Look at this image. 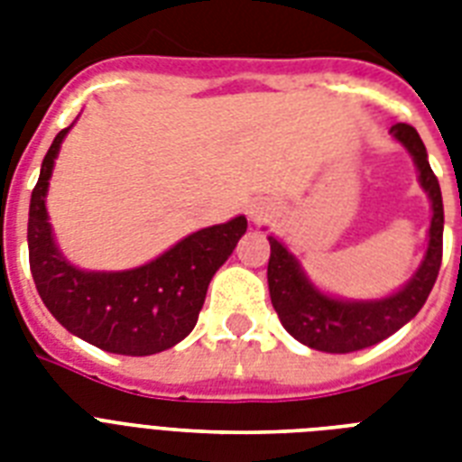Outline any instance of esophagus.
Returning <instances> with one entry per match:
<instances>
[{"instance_id": "1", "label": "esophagus", "mask_w": 462, "mask_h": 462, "mask_svg": "<svg viewBox=\"0 0 462 462\" xmlns=\"http://www.w3.org/2000/svg\"><path fill=\"white\" fill-rule=\"evenodd\" d=\"M249 216H252L254 223H263L271 216V208H268L266 203H252L249 206Z\"/></svg>"}]
</instances>
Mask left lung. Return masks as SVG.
<instances>
[{
	"instance_id": "8db88e82",
	"label": "left lung",
	"mask_w": 462,
	"mask_h": 462,
	"mask_svg": "<svg viewBox=\"0 0 462 462\" xmlns=\"http://www.w3.org/2000/svg\"><path fill=\"white\" fill-rule=\"evenodd\" d=\"M391 134L408 148L420 170V181L431 199V227L430 246L422 266L412 275V281L395 292L393 297L379 302H340L311 285L304 278L297 259L278 242H271L268 259V290L271 302L278 311V319L300 343L321 352H355L372 347L386 340L395 330L402 328L412 316L424 307L434 282H437L441 256H444V201L437 174L431 172L427 148H424L415 126L395 125Z\"/></svg>"
}]
</instances>
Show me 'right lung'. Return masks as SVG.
<instances>
[{
    "instance_id": "obj_1",
    "label": "right lung",
    "mask_w": 462,
    "mask_h": 462,
    "mask_svg": "<svg viewBox=\"0 0 462 462\" xmlns=\"http://www.w3.org/2000/svg\"><path fill=\"white\" fill-rule=\"evenodd\" d=\"M69 129L54 136L31 194L28 261L35 288L69 333L100 350L132 357L167 350L194 330L210 278L246 232V217L194 232L134 271H79L57 252L45 208L54 158Z\"/></svg>"
}]
</instances>
